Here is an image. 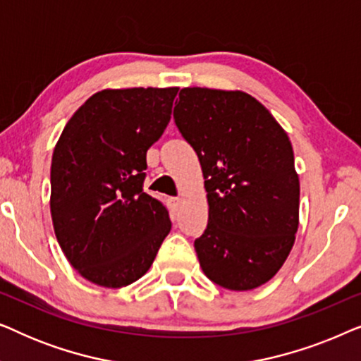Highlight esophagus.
Wrapping results in <instances>:
<instances>
[{"label": "esophagus", "mask_w": 361, "mask_h": 361, "mask_svg": "<svg viewBox=\"0 0 361 361\" xmlns=\"http://www.w3.org/2000/svg\"><path fill=\"white\" fill-rule=\"evenodd\" d=\"M167 204H169V210H171V214L176 216L177 210H179L180 199H179V197H169V199H167Z\"/></svg>", "instance_id": "1"}]
</instances>
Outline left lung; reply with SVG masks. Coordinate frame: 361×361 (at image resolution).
Here are the masks:
<instances>
[{
    "label": "left lung",
    "instance_id": "8db88e82",
    "mask_svg": "<svg viewBox=\"0 0 361 361\" xmlns=\"http://www.w3.org/2000/svg\"><path fill=\"white\" fill-rule=\"evenodd\" d=\"M174 120L205 179L209 224L194 243L202 271L225 289L259 288L284 264L299 226L288 133L240 90L182 88Z\"/></svg>",
    "mask_w": 361,
    "mask_h": 361
}]
</instances>
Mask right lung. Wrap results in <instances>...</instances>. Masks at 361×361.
Returning <instances> with one entry per match:
<instances>
[{"label":"right lung","mask_w":361,"mask_h":361,"mask_svg":"<svg viewBox=\"0 0 361 361\" xmlns=\"http://www.w3.org/2000/svg\"><path fill=\"white\" fill-rule=\"evenodd\" d=\"M177 92H97L54 147V231L68 263L93 284L116 289L135 283L171 231L166 207L142 190V182L146 152L164 133Z\"/></svg>","instance_id":"right-lung-1"}]
</instances>
